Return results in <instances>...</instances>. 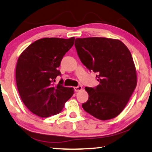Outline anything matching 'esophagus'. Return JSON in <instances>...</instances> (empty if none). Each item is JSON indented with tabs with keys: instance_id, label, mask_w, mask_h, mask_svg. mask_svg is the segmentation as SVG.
<instances>
[{
	"instance_id": "esophagus-1",
	"label": "esophagus",
	"mask_w": 152,
	"mask_h": 152,
	"mask_svg": "<svg viewBox=\"0 0 152 152\" xmlns=\"http://www.w3.org/2000/svg\"><path fill=\"white\" fill-rule=\"evenodd\" d=\"M75 91H76V92H78V91H80L81 89H82V87L81 86H77V87H75L74 88Z\"/></svg>"
}]
</instances>
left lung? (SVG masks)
<instances>
[{
  "label": "left lung",
  "mask_w": 152,
  "mask_h": 152,
  "mask_svg": "<svg viewBox=\"0 0 152 152\" xmlns=\"http://www.w3.org/2000/svg\"><path fill=\"white\" fill-rule=\"evenodd\" d=\"M75 46L81 63L98 73L96 88H85L88 100L84 110L101 121L116 117L124 110L137 86L135 63L127 47L119 39L76 38Z\"/></svg>",
  "instance_id": "1"
}]
</instances>
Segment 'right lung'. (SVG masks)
<instances>
[{
    "label": "right lung",
    "mask_w": 152,
    "mask_h": 152,
    "mask_svg": "<svg viewBox=\"0 0 152 152\" xmlns=\"http://www.w3.org/2000/svg\"><path fill=\"white\" fill-rule=\"evenodd\" d=\"M69 39L45 38L34 42L17 60L15 78L21 100L32 113L42 118L59 113L74 94L73 88L54 82L61 72L58 68L64 54L74 44Z\"/></svg>",
    "instance_id": "1"
}]
</instances>
